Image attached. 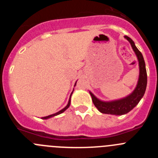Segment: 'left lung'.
Instances as JSON below:
<instances>
[{
	"mask_svg": "<svg viewBox=\"0 0 158 158\" xmlns=\"http://www.w3.org/2000/svg\"><path fill=\"white\" fill-rule=\"evenodd\" d=\"M125 38L130 42L131 47L133 48L134 51L135 52L137 57H138V59H139V69H140L139 82H138L137 87L130 96H128L126 98L115 100V101H101L96 98L93 93H90L94 105L97 107V109L100 112L104 113V114L117 115L127 114L139 104V102L140 101L142 96H144V93L146 92V85H147V73H146L144 58H143L142 53L136 47L133 40L128 36H125Z\"/></svg>",
	"mask_w": 158,
	"mask_h": 158,
	"instance_id": "1",
	"label": "left lung"
}]
</instances>
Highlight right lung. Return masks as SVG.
<instances>
[{"label":"right lung","instance_id":"obj_1","mask_svg":"<svg viewBox=\"0 0 158 158\" xmlns=\"http://www.w3.org/2000/svg\"><path fill=\"white\" fill-rule=\"evenodd\" d=\"M75 85H76V84H75ZM72 93H71V94H72ZM69 104H70V97H69V102H68V104H67V105H66V107H64L63 109H62V110H61V111H58V112L55 113V114H53V115H48V116H46V117H43V119H47V118H51V117H53V116H55V115H59V114H61V113H62V112H63V111H65V110H66L67 108H68V107H69Z\"/></svg>","mask_w":158,"mask_h":158}]
</instances>
